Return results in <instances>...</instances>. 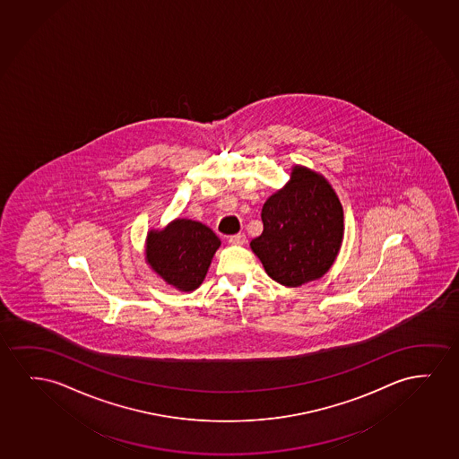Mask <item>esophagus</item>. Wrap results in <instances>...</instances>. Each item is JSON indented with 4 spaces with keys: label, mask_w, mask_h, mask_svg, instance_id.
<instances>
[{
    "label": "esophagus",
    "mask_w": 459,
    "mask_h": 459,
    "mask_svg": "<svg viewBox=\"0 0 459 459\" xmlns=\"http://www.w3.org/2000/svg\"><path fill=\"white\" fill-rule=\"evenodd\" d=\"M230 244H233V246H244L246 244V234H234V236H230V239H228Z\"/></svg>",
    "instance_id": "34e87169"
}]
</instances>
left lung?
Returning a JSON list of instances; mask_svg holds the SVG:
<instances>
[{"mask_svg": "<svg viewBox=\"0 0 459 459\" xmlns=\"http://www.w3.org/2000/svg\"><path fill=\"white\" fill-rule=\"evenodd\" d=\"M263 234L250 242L267 275L296 288L323 277L342 240V207L323 176L296 167L283 190L265 201Z\"/></svg>", "mask_w": 459, "mask_h": 459, "instance_id": "left-lung-1", "label": "left lung"}]
</instances>
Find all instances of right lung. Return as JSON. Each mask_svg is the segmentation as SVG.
<instances>
[{"instance_id": "obj_1", "label": "right lung", "mask_w": 459, "mask_h": 459, "mask_svg": "<svg viewBox=\"0 0 459 459\" xmlns=\"http://www.w3.org/2000/svg\"><path fill=\"white\" fill-rule=\"evenodd\" d=\"M220 239L200 221L178 219L161 231H151L146 246L149 264L167 283L194 290L203 283Z\"/></svg>"}]
</instances>
